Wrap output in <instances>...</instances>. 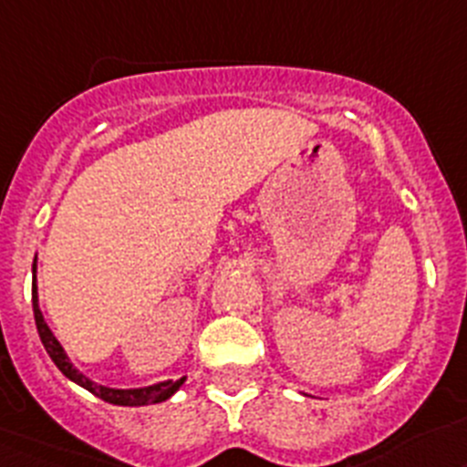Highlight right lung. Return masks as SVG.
<instances>
[{
    "label": "right lung",
    "instance_id": "right-lung-1",
    "mask_svg": "<svg viewBox=\"0 0 467 467\" xmlns=\"http://www.w3.org/2000/svg\"><path fill=\"white\" fill-rule=\"evenodd\" d=\"M32 273H36V259H34V264H32ZM32 306H34V322H36L38 337H41V342H44L46 352L50 354V358H53L55 366L62 370L64 378H68L71 382L78 384V387L88 389V391L94 393L97 399L106 400V403H113V405H130V408H134V405H152V403H161V400L171 399V396H173V393L182 387V382H185V378L166 379V382L152 384V387H143V389H110V387H104V384L92 382V379L85 378L80 370H76V366L68 361L67 352H64V348L59 345V340L53 336V331L48 328V324L44 322V315H41V310H38L36 285L32 286Z\"/></svg>",
    "mask_w": 467,
    "mask_h": 467
}]
</instances>
